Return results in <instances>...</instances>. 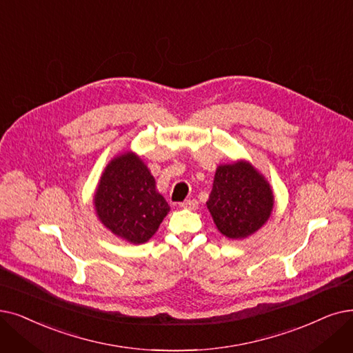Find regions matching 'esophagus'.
<instances>
[{
    "instance_id": "34e87169",
    "label": "esophagus",
    "mask_w": 353,
    "mask_h": 353,
    "mask_svg": "<svg viewBox=\"0 0 353 353\" xmlns=\"http://www.w3.org/2000/svg\"><path fill=\"white\" fill-rule=\"evenodd\" d=\"M183 209H190V210H196L197 209V202L194 199H189V201H185L180 205Z\"/></svg>"
}]
</instances>
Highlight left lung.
<instances>
[{
	"label": "left lung",
	"instance_id": "8db88e82",
	"mask_svg": "<svg viewBox=\"0 0 353 353\" xmlns=\"http://www.w3.org/2000/svg\"><path fill=\"white\" fill-rule=\"evenodd\" d=\"M219 232L229 239H243L270 218L274 194L265 177L248 161L221 164L206 202Z\"/></svg>",
	"mask_w": 353,
	"mask_h": 353
}]
</instances>
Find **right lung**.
Wrapping results in <instances>:
<instances>
[{
  "label": "right lung",
  "mask_w": 353,
  "mask_h": 353,
  "mask_svg": "<svg viewBox=\"0 0 353 353\" xmlns=\"http://www.w3.org/2000/svg\"><path fill=\"white\" fill-rule=\"evenodd\" d=\"M94 203L99 221L114 235L131 243L147 242L170 210L148 167L131 151L105 167Z\"/></svg>",
  "instance_id": "obj_1"
}]
</instances>
